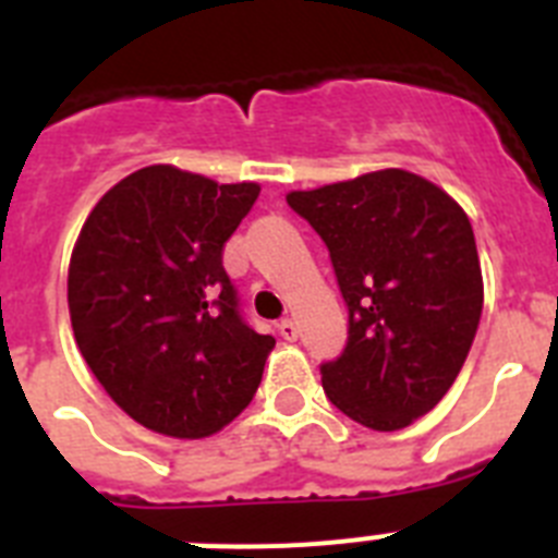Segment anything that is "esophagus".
I'll return each instance as SVG.
<instances>
[{
  "label": "esophagus",
  "mask_w": 558,
  "mask_h": 558,
  "mask_svg": "<svg viewBox=\"0 0 558 558\" xmlns=\"http://www.w3.org/2000/svg\"><path fill=\"white\" fill-rule=\"evenodd\" d=\"M279 335H282L284 340H295L299 338V324H295L293 318H284V322H279Z\"/></svg>",
  "instance_id": "34e87169"
}]
</instances>
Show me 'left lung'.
Masks as SVG:
<instances>
[{
  "label": "left lung",
  "mask_w": 558,
  "mask_h": 558,
  "mask_svg": "<svg viewBox=\"0 0 558 558\" xmlns=\"http://www.w3.org/2000/svg\"><path fill=\"white\" fill-rule=\"evenodd\" d=\"M288 206L327 245L349 310L347 347L322 363L329 402L372 430L408 427L450 391L481 324L470 218L408 170L290 192Z\"/></svg>",
  "instance_id": "left-lung-1"
}]
</instances>
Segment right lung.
<instances>
[{
  "label": "right lung",
  "mask_w": 558,
  "mask_h": 558,
  "mask_svg": "<svg viewBox=\"0 0 558 558\" xmlns=\"http://www.w3.org/2000/svg\"><path fill=\"white\" fill-rule=\"evenodd\" d=\"M256 184L153 165L111 186L69 263L77 349L147 430L204 438L248 408L276 340L245 322L223 245Z\"/></svg>",
  "instance_id": "right-lung-1"
}]
</instances>
